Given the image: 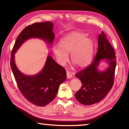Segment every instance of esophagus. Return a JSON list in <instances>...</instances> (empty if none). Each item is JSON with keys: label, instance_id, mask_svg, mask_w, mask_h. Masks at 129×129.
Segmentation results:
<instances>
[{"label": "esophagus", "instance_id": "esophagus-1", "mask_svg": "<svg viewBox=\"0 0 129 129\" xmlns=\"http://www.w3.org/2000/svg\"><path fill=\"white\" fill-rule=\"evenodd\" d=\"M67 78H71L72 77V73H71V72L67 71Z\"/></svg>", "mask_w": 129, "mask_h": 129}]
</instances>
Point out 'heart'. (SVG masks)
Instances as JSON below:
<instances>
[{"label":"heart","instance_id":"obj_1","mask_svg":"<svg viewBox=\"0 0 129 129\" xmlns=\"http://www.w3.org/2000/svg\"><path fill=\"white\" fill-rule=\"evenodd\" d=\"M87 34L78 31L72 32L63 37L60 44H55L52 51L58 64L64 65L68 61V54L71 60L78 67H85L92 60L94 43Z\"/></svg>","mask_w":129,"mask_h":129}]
</instances>
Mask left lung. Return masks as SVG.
<instances>
[{
	"label": "left lung",
	"mask_w": 129,
	"mask_h": 129,
	"mask_svg": "<svg viewBox=\"0 0 129 129\" xmlns=\"http://www.w3.org/2000/svg\"><path fill=\"white\" fill-rule=\"evenodd\" d=\"M104 60L108 67L105 71H100V62ZM116 57L114 49L103 32L98 39V50L93 62L75 76L80 80L81 89L75 94L76 100L85 105L97 103L108 94L114 83Z\"/></svg>",
	"instance_id": "1"
}]
</instances>
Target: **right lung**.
<instances>
[{"label": "right lung", "mask_w": 129, "mask_h": 129, "mask_svg": "<svg viewBox=\"0 0 129 129\" xmlns=\"http://www.w3.org/2000/svg\"><path fill=\"white\" fill-rule=\"evenodd\" d=\"M53 28V24L51 21L27 26L17 38L11 53L10 65L17 86L24 97L36 106H45L53 101L60 85L66 80V71L48 54L40 72L34 75H25L17 68L15 54L25 41L31 38L40 39L51 45L54 39Z\"/></svg>", "instance_id": "obj_1"}]
</instances>
